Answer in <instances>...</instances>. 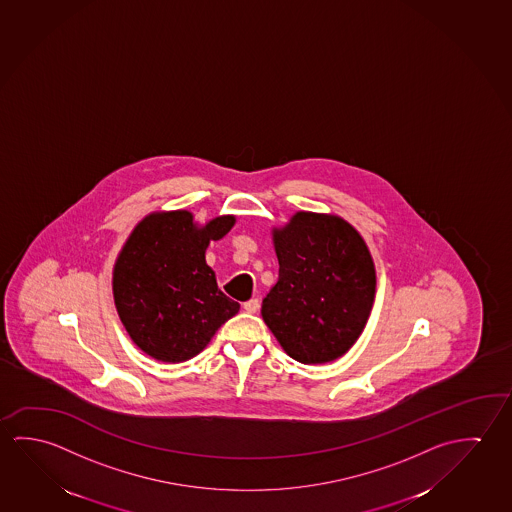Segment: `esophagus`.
Wrapping results in <instances>:
<instances>
[{"label": "esophagus", "mask_w": 512, "mask_h": 512, "mask_svg": "<svg viewBox=\"0 0 512 512\" xmlns=\"http://www.w3.org/2000/svg\"><path fill=\"white\" fill-rule=\"evenodd\" d=\"M244 310L246 312H250V314H253V312H257L260 307V302L257 300V298H252V300H248V302L243 303Z\"/></svg>", "instance_id": "obj_1"}]
</instances>
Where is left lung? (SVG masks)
<instances>
[{"mask_svg": "<svg viewBox=\"0 0 512 512\" xmlns=\"http://www.w3.org/2000/svg\"><path fill=\"white\" fill-rule=\"evenodd\" d=\"M273 241L280 269L262 318L294 361H334L359 339L373 307L368 246L343 219L314 212H298Z\"/></svg>", "mask_w": 512, "mask_h": 512, "instance_id": "8db88e82", "label": "left lung"}]
</instances>
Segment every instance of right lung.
<instances>
[{
  "instance_id": "obj_1",
  "label": "right lung",
  "mask_w": 512,
  "mask_h": 512,
  "mask_svg": "<svg viewBox=\"0 0 512 512\" xmlns=\"http://www.w3.org/2000/svg\"><path fill=\"white\" fill-rule=\"evenodd\" d=\"M234 216L196 228L187 210L151 214L126 241L114 268V300L126 332L144 353L182 362L202 352L239 310L205 262L210 241L234 227Z\"/></svg>"
}]
</instances>
